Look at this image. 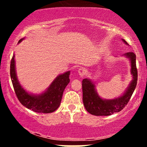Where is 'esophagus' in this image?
Wrapping results in <instances>:
<instances>
[{
  "label": "esophagus",
  "instance_id": "1",
  "mask_svg": "<svg viewBox=\"0 0 147 147\" xmlns=\"http://www.w3.org/2000/svg\"><path fill=\"white\" fill-rule=\"evenodd\" d=\"M78 73L79 75L81 77H83L86 75V70L84 68H79L78 70Z\"/></svg>",
  "mask_w": 147,
  "mask_h": 147
}]
</instances>
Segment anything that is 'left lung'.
I'll list each match as a JSON object with an SVG mask.
<instances>
[{"label": "left lung", "instance_id": "obj_1", "mask_svg": "<svg viewBox=\"0 0 147 147\" xmlns=\"http://www.w3.org/2000/svg\"><path fill=\"white\" fill-rule=\"evenodd\" d=\"M126 45L125 40L122 39ZM129 59L131 64V74L133 79L120 97L112 99H106L100 97L96 90L95 84L90 79H84L82 81L83 102L85 109L89 113L96 116H107L121 111L131 99L138 80V71L136 68V56L133 52H127L123 55Z\"/></svg>", "mask_w": 147, "mask_h": 147}]
</instances>
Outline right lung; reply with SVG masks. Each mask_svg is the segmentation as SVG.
<instances>
[{"label":"right lung","instance_id":"add662e5","mask_svg":"<svg viewBox=\"0 0 147 147\" xmlns=\"http://www.w3.org/2000/svg\"><path fill=\"white\" fill-rule=\"evenodd\" d=\"M24 39L21 38L18 43ZM14 55L10 64V76L15 93L19 102L25 107L41 113H50L59 107L62 96L65 87L70 82V71H67L58 75L50 86L41 94L30 93L23 88L18 82L15 65Z\"/></svg>","mask_w":147,"mask_h":147}]
</instances>
